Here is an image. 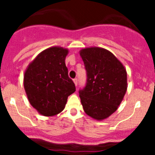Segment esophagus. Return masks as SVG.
<instances>
[{
	"label": "esophagus",
	"instance_id": "34e87169",
	"mask_svg": "<svg viewBox=\"0 0 155 155\" xmlns=\"http://www.w3.org/2000/svg\"><path fill=\"white\" fill-rule=\"evenodd\" d=\"M74 84H75V86H78V79L77 78H74Z\"/></svg>",
	"mask_w": 155,
	"mask_h": 155
}]
</instances>
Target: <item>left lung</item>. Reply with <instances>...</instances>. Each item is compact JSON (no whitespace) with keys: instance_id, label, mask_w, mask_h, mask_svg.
<instances>
[{"instance_id":"1","label":"left lung","mask_w":155,"mask_h":155,"mask_svg":"<svg viewBox=\"0 0 155 155\" xmlns=\"http://www.w3.org/2000/svg\"><path fill=\"white\" fill-rule=\"evenodd\" d=\"M87 80L79 96L86 114L98 120L116 111L127 88V71L111 52L98 47L83 49Z\"/></svg>"}]
</instances>
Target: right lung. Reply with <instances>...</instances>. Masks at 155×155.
<instances>
[{"label": "right lung", "mask_w": 155, "mask_h": 155, "mask_svg": "<svg viewBox=\"0 0 155 155\" xmlns=\"http://www.w3.org/2000/svg\"><path fill=\"white\" fill-rule=\"evenodd\" d=\"M68 53L67 49L61 47L46 49L25 73L24 87L28 101L43 116H55L62 112L68 97L76 91L65 64Z\"/></svg>", "instance_id": "right-lung-1"}]
</instances>
